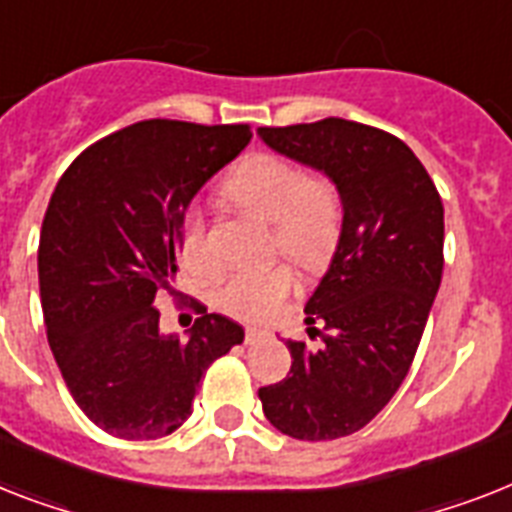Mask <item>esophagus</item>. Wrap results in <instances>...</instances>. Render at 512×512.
Returning a JSON list of instances; mask_svg holds the SVG:
<instances>
[{"instance_id": "34e87169", "label": "esophagus", "mask_w": 512, "mask_h": 512, "mask_svg": "<svg viewBox=\"0 0 512 512\" xmlns=\"http://www.w3.org/2000/svg\"><path fill=\"white\" fill-rule=\"evenodd\" d=\"M265 331H260V328H247L244 331V344H260L265 339Z\"/></svg>"}]
</instances>
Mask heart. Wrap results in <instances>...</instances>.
I'll list each match as a JSON object with an SVG mask.
<instances>
[{"label":"heart","instance_id":"heart-1","mask_svg":"<svg viewBox=\"0 0 512 512\" xmlns=\"http://www.w3.org/2000/svg\"><path fill=\"white\" fill-rule=\"evenodd\" d=\"M226 197L239 210L273 226V247L302 268H318L342 234V194L323 173H305L289 160L255 155L226 181ZM178 252L186 268L207 276L218 268L207 242V223L189 210L178 228ZM294 289L286 268L236 270L218 289V305L244 321H265Z\"/></svg>","mask_w":512,"mask_h":512}]
</instances>
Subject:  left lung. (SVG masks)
I'll use <instances>...</instances> for the list:
<instances>
[{
    "mask_svg": "<svg viewBox=\"0 0 512 512\" xmlns=\"http://www.w3.org/2000/svg\"><path fill=\"white\" fill-rule=\"evenodd\" d=\"M257 134L326 173L344 210L331 265L305 305L307 334L323 344L286 342L289 376L257 394L281 434L339 439L371 423L413 365L442 284V199L413 149L381 128L326 118Z\"/></svg>",
    "mask_w": 512,
    "mask_h": 512,
    "instance_id": "left-lung-1",
    "label": "left lung"
}]
</instances>
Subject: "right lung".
<instances>
[{"label":"right lung","instance_id":"obj_1","mask_svg":"<svg viewBox=\"0 0 512 512\" xmlns=\"http://www.w3.org/2000/svg\"><path fill=\"white\" fill-rule=\"evenodd\" d=\"M249 126L141 120L83 149L54 186L39 239L41 310L70 394L102 431L160 439L191 415L205 371L244 342L226 315L189 339L160 331L186 207L249 144Z\"/></svg>","mask_w":512,"mask_h":512}]
</instances>
